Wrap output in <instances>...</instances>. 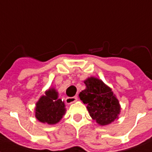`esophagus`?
<instances>
[{
	"mask_svg": "<svg viewBox=\"0 0 152 152\" xmlns=\"http://www.w3.org/2000/svg\"><path fill=\"white\" fill-rule=\"evenodd\" d=\"M77 96H72V97H66V103L68 104H72L74 102H76L77 100Z\"/></svg>",
	"mask_w": 152,
	"mask_h": 152,
	"instance_id": "34e87169",
	"label": "esophagus"
}]
</instances>
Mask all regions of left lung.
I'll return each mask as SVG.
<instances>
[{"mask_svg":"<svg viewBox=\"0 0 152 152\" xmlns=\"http://www.w3.org/2000/svg\"><path fill=\"white\" fill-rule=\"evenodd\" d=\"M84 83L86 89L80 92L79 96L87 105L92 119L101 126L108 125L118 119L121 106L111 89L93 76L86 79Z\"/></svg>","mask_w":152,"mask_h":152,"instance_id":"8db88e82","label":"left lung"}]
</instances>
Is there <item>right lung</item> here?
<instances>
[{"label": "right lung", "instance_id": "right-lung-1", "mask_svg": "<svg viewBox=\"0 0 152 152\" xmlns=\"http://www.w3.org/2000/svg\"><path fill=\"white\" fill-rule=\"evenodd\" d=\"M65 107L64 102L58 98V92L50 88L36 103L35 117L42 123L56 124L66 113Z\"/></svg>", "mask_w": 152, "mask_h": 152}]
</instances>
